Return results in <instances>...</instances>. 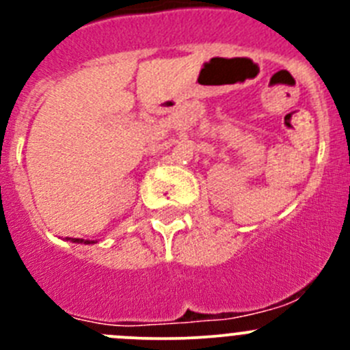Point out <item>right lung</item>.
I'll return each mask as SVG.
<instances>
[{
  "instance_id": "1",
  "label": "right lung",
  "mask_w": 350,
  "mask_h": 350,
  "mask_svg": "<svg viewBox=\"0 0 350 350\" xmlns=\"http://www.w3.org/2000/svg\"><path fill=\"white\" fill-rule=\"evenodd\" d=\"M66 241H70L74 243H94L93 241H84V239H70V237H67Z\"/></svg>"
}]
</instances>
